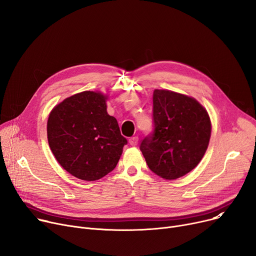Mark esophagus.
I'll return each instance as SVG.
<instances>
[{
	"mask_svg": "<svg viewBox=\"0 0 256 256\" xmlns=\"http://www.w3.org/2000/svg\"><path fill=\"white\" fill-rule=\"evenodd\" d=\"M138 137H130L128 139V143L132 145V146H136L138 144Z\"/></svg>",
	"mask_w": 256,
	"mask_h": 256,
	"instance_id": "1",
	"label": "esophagus"
}]
</instances>
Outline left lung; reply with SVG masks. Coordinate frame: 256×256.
Here are the masks:
<instances>
[{
  "label": "left lung",
  "instance_id": "8db88e82",
  "mask_svg": "<svg viewBox=\"0 0 256 256\" xmlns=\"http://www.w3.org/2000/svg\"><path fill=\"white\" fill-rule=\"evenodd\" d=\"M154 132L141 144L146 164L156 176L176 180L204 158L210 138V119L195 98L169 90L154 91Z\"/></svg>",
  "mask_w": 256,
  "mask_h": 256
}]
</instances>
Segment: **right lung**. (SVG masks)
Instances as JSON below:
<instances>
[{
  "label": "right lung",
  "instance_id": "right-lung-1",
  "mask_svg": "<svg viewBox=\"0 0 256 256\" xmlns=\"http://www.w3.org/2000/svg\"><path fill=\"white\" fill-rule=\"evenodd\" d=\"M108 96L84 91L65 98L50 113L48 140L58 163L72 176L96 180L117 165L128 140L106 112Z\"/></svg>",
  "mask_w": 256,
  "mask_h": 256
}]
</instances>
